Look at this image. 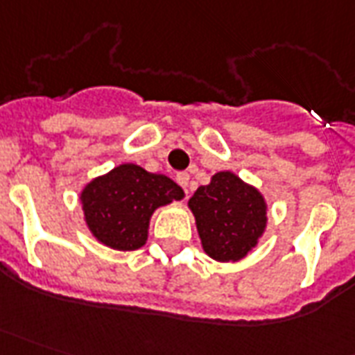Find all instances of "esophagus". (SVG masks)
<instances>
[{"instance_id":"1","label":"esophagus","mask_w":355,"mask_h":355,"mask_svg":"<svg viewBox=\"0 0 355 355\" xmlns=\"http://www.w3.org/2000/svg\"><path fill=\"white\" fill-rule=\"evenodd\" d=\"M177 182L180 186H182V188H184L186 191H188V182H190V175H188L186 171H182V173H178V175H177Z\"/></svg>"}]
</instances>
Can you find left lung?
Returning <instances> with one entry per match:
<instances>
[{
	"label": "left lung",
	"mask_w": 355,
	"mask_h": 355,
	"mask_svg": "<svg viewBox=\"0 0 355 355\" xmlns=\"http://www.w3.org/2000/svg\"><path fill=\"white\" fill-rule=\"evenodd\" d=\"M205 254L222 263L246 258L267 230V201L231 171L212 175L188 201Z\"/></svg>",
	"instance_id": "8db88e82"
}]
</instances>
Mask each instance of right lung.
<instances>
[{"instance_id": "right-lung-1", "label": "right lung", "mask_w": 355, "mask_h": 355, "mask_svg": "<svg viewBox=\"0 0 355 355\" xmlns=\"http://www.w3.org/2000/svg\"><path fill=\"white\" fill-rule=\"evenodd\" d=\"M84 222L90 233L112 250L141 248L148 239L152 214L184 199V190L169 177L141 165L120 164L92 178L80 190Z\"/></svg>"}]
</instances>
